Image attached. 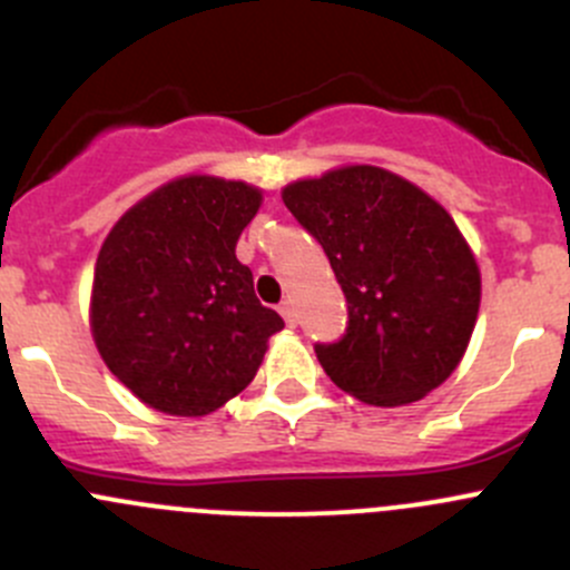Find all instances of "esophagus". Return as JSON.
I'll return each instance as SVG.
<instances>
[{
  "mask_svg": "<svg viewBox=\"0 0 570 570\" xmlns=\"http://www.w3.org/2000/svg\"><path fill=\"white\" fill-rule=\"evenodd\" d=\"M278 312H281V317H284L286 325H289V327H295V325H297V312H295V306H292L289 301L281 303Z\"/></svg>",
  "mask_w": 570,
  "mask_h": 570,
  "instance_id": "34e87169",
  "label": "esophagus"
}]
</instances>
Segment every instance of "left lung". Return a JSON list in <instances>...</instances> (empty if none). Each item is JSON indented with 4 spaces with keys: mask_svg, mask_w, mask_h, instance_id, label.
Instances as JSON below:
<instances>
[{
    "mask_svg": "<svg viewBox=\"0 0 570 570\" xmlns=\"http://www.w3.org/2000/svg\"><path fill=\"white\" fill-rule=\"evenodd\" d=\"M286 209L325 250L347 297V331L317 344L342 392L381 407L439 389L480 312V267L450 212L375 165L286 184Z\"/></svg>",
    "mask_w": 570,
    "mask_h": 570,
    "instance_id": "obj_1",
    "label": "left lung"
}]
</instances>
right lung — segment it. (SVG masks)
<instances>
[{
    "label": "right lung",
    "mask_w": 570,
    "mask_h": 570,
    "mask_svg": "<svg viewBox=\"0 0 570 570\" xmlns=\"http://www.w3.org/2000/svg\"><path fill=\"white\" fill-rule=\"evenodd\" d=\"M262 189L181 176L137 200L96 258L90 331L107 370L170 416H206L253 381L284 320L258 303L237 239Z\"/></svg>",
    "instance_id": "right-lung-1"
}]
</instances>
